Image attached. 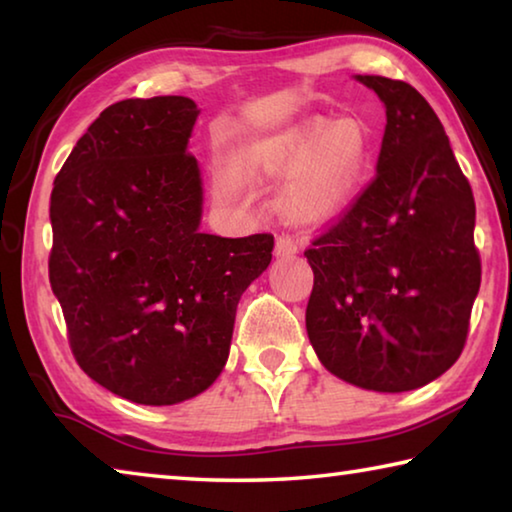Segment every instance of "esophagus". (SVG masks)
I'll list each match as a JSON object with an SVG mask.
<instances>
[{
  "instance_id": "1",
  "label": "esophagus",
  "mask_w": 512,
  "mask_h": 512,
  "mask_svg": "<svg viewBox=\"0 0 512 512\" xmlns=\"http://www.w3.org/2000/svg\"><path fill=\"white\" fill-rule=\"evenodd\" d=\"M296 253H298V241L296 239H291L287 235L277 237V241H275V255L277 257H291Z\"/></svg>"
}]
</instances>
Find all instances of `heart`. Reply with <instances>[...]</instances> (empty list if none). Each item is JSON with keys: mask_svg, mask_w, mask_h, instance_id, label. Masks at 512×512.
Here are the masks:
<instances>
[{"mask_svg": "<svg viewBox=\"0 0 512 512\" xmlns=\"http://www.w3.org/2000/svg\"><path fill=\"white\" fill-rule=\"evenodd\" d=\"M370 133L357 119H307L273 140L250 146L246 164L264 176H291L280 192L282 212L314 223L336 214L370 167Z\"/></svg>", "mask_w": 512, "mask_h": 512, "instance_id": "obj_1", "label": "heart"}]
</instances>
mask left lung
Returning a JSON list of instances; mask_svg holds the SVG:
<instances>
[{"label":"left lung","instance_id":"8db88e82","mask_svg":"<svg viewBox=\"0 0 512 512\" xmlns=\"http://www.w3.org/2000/svg\"><path fill=\"white\" fill-rule=\"evenodd\" d=\"M386 106L377 173L311 239L307 334L332 375L379 393L429 384L461 357L481 287L472 187L427 99L357 76Z\"/></svg>","mask_w":512,"mask_h":512}]
</instances>
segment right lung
Instances as JSON below:
<instances>
[{
	"label": "right lung",
	"instance_id": "right-lung-1",
	"mask_svg": "<svg viewBox=\"0 0 512 512\" xmlns=\"http://www.w3.org/2000/svg\"><path fill=\"white\" fill-rule=\"evenodd\" d=\"M187 97L126 99L92 121L51 192L49 282L85 375L124 400L203 393L228 361L241 293L273 235H205Z\"/></svg>",
	"mask_w": 512,
	"mask_h": 512
}]
</instances>
